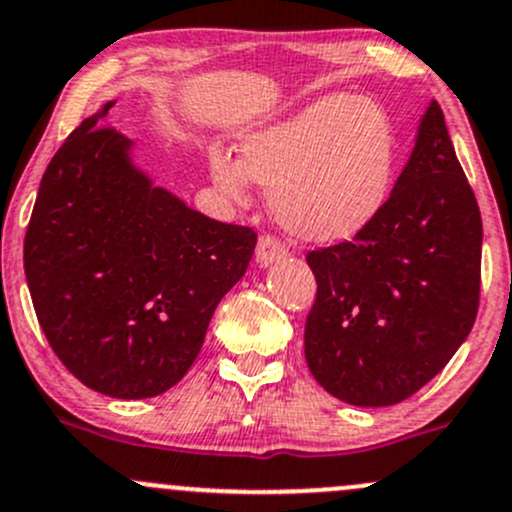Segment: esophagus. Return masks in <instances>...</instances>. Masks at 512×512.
<instances>
[{"label": "esophagus", "mask_w": 512, "mask_h": 512, "mask_svg": "<svg viewBox=\"0 0 512 512\" xmlns=\"http://www.w3.org/2000/svg\"><path fill=\"white\" fill-rule=\"evenodd\" d=\"M287 255H289L287 247H284L279 240L270 238V235H265V238H260V242H257V250H255L257 265L267 267V265H272V262L284 260Z\"/></svg>", "instance_id": "1"}]
</instances>
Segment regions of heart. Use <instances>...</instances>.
I'll use <instances>...</instances> for the list:
<instances>
[{
    "label": "heart",
    "mask_w": 512,
    "mask_h": 512,
    "mask_svg": "<svg viewBox=\"0 0 512 512\" xmlns=\"http://www.w3.org/2000/svg\"><path fill=\"white\" fill-rule=\"evenodd\" d=\"M240 159L208 147L223 201L242 206L252 181L270 186V211L294 238L343 242L373 223L395 176V132L378 102L331 93L238 139Z\"/></svg>",
    "instance_id": "1"
}]
</instances>
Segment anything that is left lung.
<instances>
[{"mask_svg": "<svg viewBox=\"0 0 512 512\" xmlns=\"http://www.w3.org/2000/svg\"><path fill=\"white\" fill-rule=\"evenodd\" d=\"M481 242L476 196L432 100L373 223L306 255L319 284L304 328L316 383L355 407L397 405L427 385L476 321Z\"/></svg>", "mask_w": 512, "mask_h": 512, "instance_id": "1", "label": "left lung"}]
</instances>
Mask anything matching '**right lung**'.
<instances>
[{
  "label": "right lung",
  "instance_id": "obj_1",
  "mask_svg": "<svg viewBox=\"0 0 512 512\" xmlns=\"http://www.w3.org/2000/svg\"><path fill=\"white\" fill-rule=\"evenodd\" d=\"M105 102L43 174L24 240L39 324L90 390L144 400L188 373L218 301L240 282L257 235L188 208L102 127Z\"/></svg>",
  "mask_w": 512,
  "mask_h": 512
}]
</instances>
